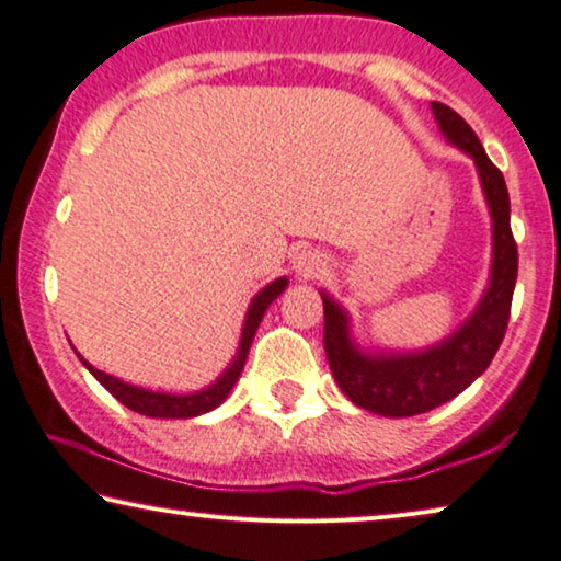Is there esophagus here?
Here are the masks:
<instances>
[{
    "mask_svg": "<svg viewBox=\"0 0 561 561\" xmlns=\"http://www.w3.org/2000/svg\"><path fill=\"white\" fill-rule=\"evenodd\" d=\"M294 267L300 278H316L327 267V261H323V255L313 253V250H300V253L294 255Z\"/></svg>",
    "mask_w": 561,
    "mask_h": 561,
    "instance_id": "esophagus-1",
    "label": "esophagus"
}]
</instances>
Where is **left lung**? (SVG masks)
<instances>
[{"label": "left lung", "instance_id": "8db88e82", "mask_svg": "<svg viewBox=\"0 0 561 561\" xmlns=\"http://www.w3.org/2000/svg\"><path fill=\"white\" fill-rule=\"evenodd\" d=\"M430 108L445 139L468 153L478 169L491 213V278L473 313L450 336L417 352H364L352 336L348 313L327 290H321L323 348L336 385L356 408L381 417H412L440 408L489 369L506 334L518 273L503 174L493 167L473 128L450 105L433 101Z\"/></svg>", "mask_w": 561, "mask_h": 561}]
</instances>
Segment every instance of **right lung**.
Wrapping results in <instances>:
<instances>
[{"instance_id":"add662e5","label":"right lung","mask_w":561,"mask_h":561,"mask_svg":"<svg viewBox=\"0 0 561 561\" xmlns=\"http://www.w3.org/2000/svg\"><path fill=\"white\" fill-rule=\"evenodd\" d=\"M288 286V278H275L273 283H267L263 290H257L255 298L250 300L248 313H245V323H242V334H240V346L234 359L227 364V369L217 377L213 385H207L205 389H197V392L190 394H172V392H159V389H146V387H136L128 385V381L105 375V371L95 369L91 362H85L78 352V359L83 362V367L91 371V375L101 381V385L108 389V392L116 397L121 404H126L128 410L139 412V415L146 417H172V420H186V417H197L205 415V412L220 408L225 402V397L230 394V389L234 387V381L240 379V371L245 367L250 344H253L255 331L261 327L263 316L267 311V306L278 298L283 290Z\"/></svg>"}]
</instances>
